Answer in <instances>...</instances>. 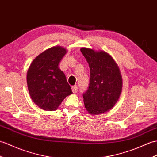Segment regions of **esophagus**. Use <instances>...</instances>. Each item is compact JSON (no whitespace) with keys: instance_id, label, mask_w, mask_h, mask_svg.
<instances>
[{"instance_id":"34e87169","label":"esophagus","mask_w":157,"mask_h":157,"mask_svg":"<svg viewBox=\"0 0 157 157\" xmlns=\"http://www.w3.org/2000/svg\"><path fill=\"white\" fill-rule=\"evenodd\" d=\"M71 90H72V92H74V93H76V92H78V88L77 86H73V87H71Z\"/></svg>"}]
</instances>
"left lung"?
<instances>
[{
	"label": "left lung",
	"instance_id": "left-lung-1",
	"mask_svg": "<svg viewBox=\"0 0 157 157\" xmlns=\"http://www.w3.org/2000/svg\"><path fill=\"white\" fill-rule=\"evenodd\" d=\"M80 51L89 64V87L83 94L87 111L92 115L107 112L114 106L122 90V78L118 65L102 50L82 47Z\"/></svg>",
	"mask_w": 157,
	"mask_h": 157
}]
</instances>
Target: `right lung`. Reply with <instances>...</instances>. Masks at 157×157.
<instances>
[{
	"label": "right lung",
	"mask_w": 157,
	"mask_h": 157,
	"mask_svg": "<svg viewBox=\"0 0 157 157\" xmlns=\"http://www.w3.org/2000/svg\"><path fill=\"white\" fill-rule=\"evenodd\" d=\"M67 53L61 46H53L32 61L27 74L29 95L33 101L46 111H55L72 94L59 63Z\"/></svg>",
	"instance_id": "obj_1"
}]
</instances>
